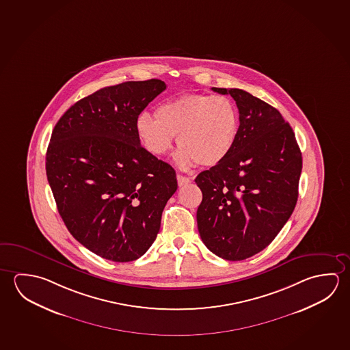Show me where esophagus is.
<instances>
[{
    "label": "esophagus",
    "instance_id": "obj_1",
    "mask_svg": "<svg viewBox=\"0 0 350 350\" xmlns=\"http://www.w3.org/2000/svg\"><path fill=\"white\" fill-rule=\"evenodd\" d=\"M178 185L179 187H184V185H188L191 182V179L189 177H185L182 174H178L177 176Z\"/></svg>",
    "mask_w": 350,
    "mask_h": 350
}]
</instances>
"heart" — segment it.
<instances>
[{
    "label": "heart",
    "instance_id": "heart-1",
    "mask_svg": "<svg viewBox=\"0 0 350 350\" xmlns=\"http://www.w3.org/2000/svg\"><path fill=\"white\" fill-rule=\"evenodd\" d=\"M135 131L151 155H166L177 135L180 148L176 155L178 166L189 168L198 162L211 167L221 163L234 148L239 112L227 96L187 94L160 103L155 120L142 113Z\"/></svg>",
    "mask_w": 350,
    "mask_h": 350
}]
</instances>
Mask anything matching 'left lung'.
<instances>
[{
  "instance_id": "1",
  "label": "left lung",
  "mask_w": 350,
  "mask_h": 350,
  "mask_svg": "<svg viewBox=\"0 0 350 350\" xmlns=\"http://www.w3.org/2000/svg\"><path fill=\"white\" fill-rule=\"evenodd\" d=\"M212 90L234 98L239 133L230 155L195 178L202 191L198 230L210 252L239 261L264 250L291 217L303 160L275 107L241 89Z\"/></svg>"
}]
</instances>
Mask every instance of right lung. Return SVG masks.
Segmentation results:
<instances>
[{
  "instance_id": "1",
  "label": "right lung",
  "mask_w": 350,
  "mask_h": 350,
  "mask_svg": "<svg viewBox=\"0 0 350 350\" xmlns=\"http://www.w3.org/2000/svg\"><path fill=\"white\" fill-rule=\"evenodd\" d=\"M166 89L150 79L107 86L66 111L46 152L47 180L66 227L86 249L128 262L155 241L176 171L140 145L135 122Z\"/></svg>"
}]
</instances>
